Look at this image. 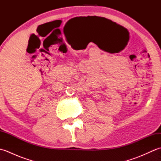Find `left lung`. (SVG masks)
I'll use <instances>...</instances> for the list:
<instances>
[{"label":"left lung","mask_w":161,"mask_h":161,"mask_svg":"<svg viewBox=\"0 0 161 161\" xmlns=\"http://www.w3.org/2000/svg\"><path fill=\"white\" fill-rule=\"evenodd\" d=\"M109 20V22H111V23H113V22H112V21H111V20ZM115 23V24H116V23Z\"/></svg>","instance_id":"8db88e82"}]
</instances>
